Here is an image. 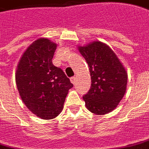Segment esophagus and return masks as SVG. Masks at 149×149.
I'll use <instances>...</instances> for the list:
<instances>
[{
	"label": "esophagus",
	"instance_id": "obj_1",
	"mask_svg": "<svg viewBox=\"0 0 149 149\" xmlns=\"http://www.w3.org/2000/svg\"><path fill=\"white\" fill-rule=\"evenodd\" d=\"M76 77L75 76H74V77H71V78H70V82H72V83H73V84H74V83H75V82H76Z\"/></svg>",
	"mask_w": 149,
	"mask_h": 149
}]
</instances>
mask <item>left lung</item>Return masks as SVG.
Segmentation results:
<instances>
[{
  "mask_svg": "<svg viewBox=\"0 0 149 149\" xmlns=\"http://www.w3.org/2000/svg\"><path fill=\"white\" fill-rule=\"evenodd\" d=\"M79 51L89 66L91 87L82 98L94 114L103 115L118 106L126 91L128 75L113 51L105 43L94 41Z\"/></svg>",
  "mask_w": 149,
  "mask_h": 149,
  "instance_id": "1",
  "label": "left lung"
}]
</instances>
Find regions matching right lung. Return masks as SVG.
<instances>
[{
  "instance_id": "obj_1",
  "label": "right lung",
  "mask_w": 149,
  "mask_h": 149,
  "mask_svg": "<svg viewBox=\"0 0 149 149\" xmlns=\"http://www.w3.org/2000/svg\"><path fill=\"white\" fill-rule=\"evenodd\" d=\"M57 44L40 38L27 48L16 72L21 99L30 111L44 120L57 117L63 109L73 84L61 68L52 63Z\"/></svg>"
}]
</instances>
